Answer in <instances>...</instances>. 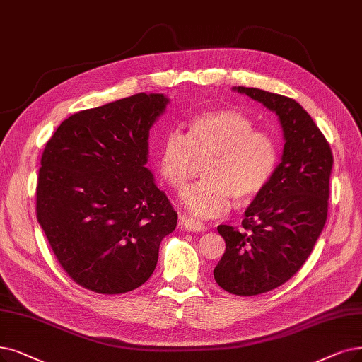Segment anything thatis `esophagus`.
Masks as SVG:
<instances>
[{"label": "esophagus", "mask_w": 362, "mask_h": 362, "mask_svg": "<svg viewBox=\"0 0 362 362\" xmlns=\"http://www.w3.org/2000/svg\"><path fill=\"white\" fill-rule=\"evenodd\" d=\"M180 224H181V227H184L189 231H206L208 230V227L202 221L190 218V216H185V215H180Z\"/></svg>", "instance_id": "1"}]
</instances>
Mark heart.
Instances as JSON below:
<instances>
[{"label":"heart","instance_id":"heart-1","mask_svg":"<svg viewBox=\"0 0 362 362\" xmlns=\"http://www.w3.org/2000/svg\"><path fill=\"white\" fill-rule=\"evenodd\" d=\"M247 115L231 108L202 112L189 122L185 136L173 129L162 141L157 169L173 190H181L197 163L202 180L181 194L192 214L211 218L226 214L233 199L245 204L263 192L278 162L273 138Z\"/></svg>","mask_w":362,"mask_h":362}]
</instances>
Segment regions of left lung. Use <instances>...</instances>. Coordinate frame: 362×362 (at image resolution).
Returning a JSON list of instances; mask_svg holds the SVG:
<instances>
[{
	"label": "left lung",
	"instance_id": "1",
	"mask_svg": "<svg viewBox=\"0 0 362 362\" xmlns=\"http://www.w3.org/2000/svg\"><path fill=\"white\" fill-rule=\"evenodd\" d=\"M278 115L281 163L245 209L242 227L218 226L226 252L214 269L223 290L257 296L281 286L305 264L327 221L332 154L325 136L294 99L233 88Z\"/></svg>",
	"mask_w": 362,
	"mask_h": 362
}]
</instances>
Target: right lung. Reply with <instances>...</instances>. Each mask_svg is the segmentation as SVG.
<instances>
[{
	"label": "right lung",
	"mask_w": 362,
	"mask_h": 362,
	"mask_svg": "<svg viewBox=\"0 0 362 362\" xmlns=\"http://www.w3.org/2000/svg\"><path fill=\"white\" fill-rule=\"evenodd\" d=\"M163 93H138L71 115L42 151L37 220L69 278L99 294L146 282L178 214L147 168Z\"/></svg>",
	"instance_id": "right-lung-1"
}]
</instances>
